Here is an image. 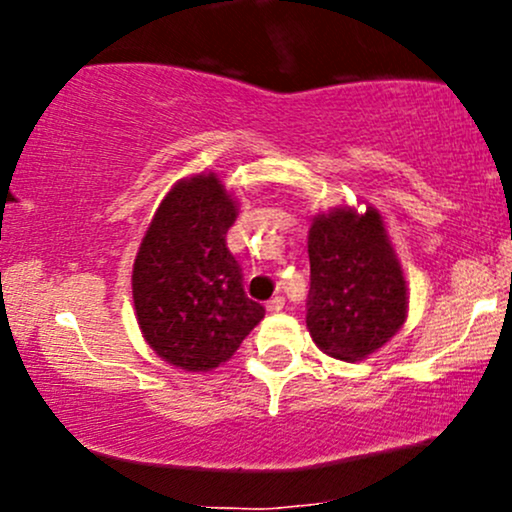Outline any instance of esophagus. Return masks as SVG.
Returning a JSON list of instances; mask_svg holds the SVG:
<instances>
[{
    "mask_svg": "<svg viewBox=\"0 0 512 512\" xmlns=\"http://www.w3.org/2000/svg\"><path fill=\"white\" fill-rule=\"evenodd\" d=\"M281 308H284V298H281V296H274L272 301L267 303V310H269V313H279Z\"/></svg>",
    "mask_w": 512,
    "mask_h": 512,
    "instance_id": "esophagus-1",
    "label": "esophagus"
}]
</instances>
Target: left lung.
Here are the masks:
<instances>
[{"mask_svg": "<svg viewBox=\"0 0 512 512\" xmlns=\"http://www.w3.org/2000/svg\"><path fill=\"white\" fill-rule=\"evenodd\" d=\"M308 332L327 356L361 361L407 320L409 293L380 211L334 207L308 233Z\"/></svg>", "mask_w": 512, "mask_h": 512, "instance_id": "1", "label": "left lung"}]
</instances>
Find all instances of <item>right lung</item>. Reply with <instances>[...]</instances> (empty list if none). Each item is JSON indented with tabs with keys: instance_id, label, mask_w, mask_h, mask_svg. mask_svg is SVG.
<instances>
[{
	"instance_id": "1",
	"label": "right lung",
	"mask_w": 512,
	"mask_h": 512,
	"mask_svg": "<svg viewBox=\"0 0 512 512\" xmlns=\"http://www.w3.org/2000/svg\"><path fill=\"white\" fill-rule=\"evenodd\" d=\"M236 216L219 175L199 173L170 187L146 228L132 269L134 310L146 344L170 366H221L264 317L226 248Z\"/></svg>"
}]
</instances>
